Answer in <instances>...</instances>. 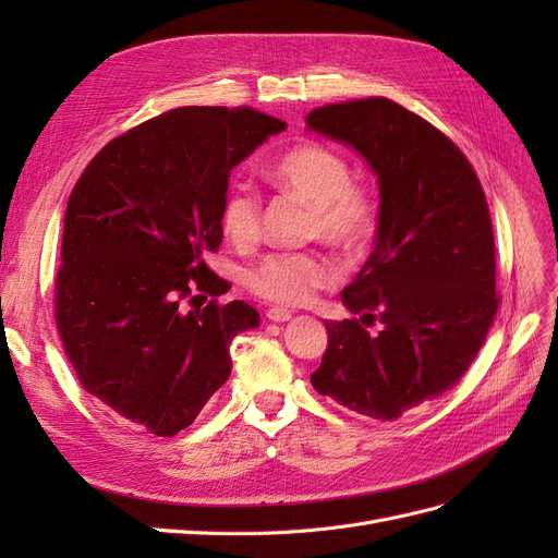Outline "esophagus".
<instances>
[{
  "mask_svg": "<svg viewBox=\"0 0 558 558\" xmlns=\"http://www.w3.org/2000/svg\"><path fill=\"white\" fill-rule=\"evenodd\" d=\"M265 316H267L269 320H275V324H286V320H291V318H293V314H291L289 310H279V307L267 310V312H265Z\"/></svg>",
  "mask_w": 558,
  "mask_h": 558,
  "instance_id": "34e87169",
  "label": "esophagus"
}]
</instances>
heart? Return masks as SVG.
<instances>
[{
  "label": "heart",
  "mask_w": 558,
  "mask_h": 558,
  "mask_svg": "<svg viewBox=\"0 0 558 558\" xmlns=\"http://www.w3.org/2000/svg\"><path fill=\"white\" fill-rule=\"evenodd\" d=\"M267 179L312 205L310 234L340 246H361L373 230L367 195L351 185L344 156L324 144H300L267 167ZM221 228L234 246H248L260 234V199L248 185H232L221 205ZM335 279V267L318 253H275L251 269V291L277 305H305L316 289Z\"/></svg>",
  "instance_id": "obj_1"
}]
</instances>
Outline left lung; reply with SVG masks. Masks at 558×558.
Wrapping results in <instances>:
<instances>
[{"label":"left lung","instance_id":"8db88e82","mask_svg":"<svg viewBox=\"0 0 558 558\" xmlns=\"http://www.w3.org/2000/svg\"><path fill=\"white\" fill-rule=\"evenodd\" d=\"M307 130L351 146L379 185L375 248L342 291L361 316L324 320L328 347L312 386L351 412L393 421L459 384L494 324L486 197L459 146L391 99L318 107Z\"/></svg>","mask_w":558,"mask_h":558}]
</instances>
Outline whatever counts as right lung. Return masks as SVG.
Listing matches in <instances>:
<instances>
[{"instance_id":"1","label":"right lung","mask_w":558,"mask_h":558,"mask_svg":"<svg viewBox=\"0 0 558 558\" xmlns=\"http://www.w3.org/2000/svg\"><path fill=\"white\" fill-rule=\"evenodd\" d=\"M283 130L248 107H181L111 140L76 181L58 330L83 388L130 424L158 437L189 428L232 373L234 335L258 328L242 300L179 302L228 293L205 256L223 240L230 172Z\"/></svg>"}]
</instances>
